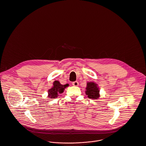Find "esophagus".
Wrapping results in <instances>:
<instances>
[{"mask_svg": "<svg viewBox=\"0 0 146 146\" xmlns=\"http://www.w3.org/2000/svg\"><path fill=\"white\" fill-rule=\"evenodd\" d=\"M72 86L76 87V86H79V83H78L77 81H75V82H72Z\"/></svg>", "mask_w": 146, "mask_h": 146, "instance_id": "obj_1", "label": "esophagus"}]
</instances>
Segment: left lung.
Returning a JSON list of instances; mask_svg holds the SVG:
<instances>
[{"label":"left lung","mask_w":146,"mask_h":146,"mask_svg":"<svg viewBox=\"0 0 146 146\" xmlns=\"http://www.w3.org/2000/svg\"><path fill=\"white\" fill-rule=\"evenodd\" d=\"M99 92L100 91L97 87V84L94 82H90L87 83L86 94L88 96V98L97 99L100 96Z\"/></svg>","instance_id":"obj_1"}]
</instances>
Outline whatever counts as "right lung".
Returning <instances> with one entry per match:
<instances>
[{
	"label": "right lung",
	"mask_w": 146,
	"mask_h": 146,
	"mask_svg": "<svg viewBox=\"0 0 146 146\" xmlns=\"http://www.w3.org/2000/svg\"><path fill=\"white\" fill-rule=\"evenodd\" d=\"M53 87L49 90L48 91L49 96L50 98H54L55 97H57L58 96V94H62L63 92L64 89L66 87L68 86V84H65V85H62L60 84L59 81H55L53 83Z\"/></svg>",
	"instance_id": "add662e5"
}]
</instances>
